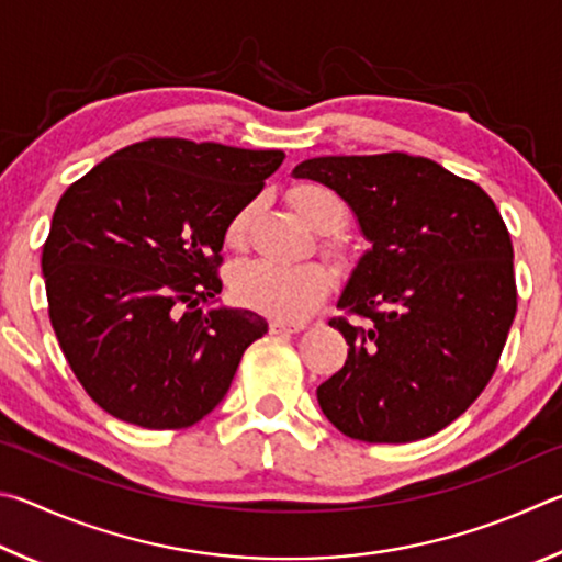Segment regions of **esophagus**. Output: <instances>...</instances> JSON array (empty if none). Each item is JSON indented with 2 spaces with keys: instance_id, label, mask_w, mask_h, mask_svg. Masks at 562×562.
<instances>
[{
  "instance_id": "34e87169",
  "label": "esophagus",
  "mask_w": 562,
  "mask_h": 562,
  "mask_svg": "<svg viewBox=\"0 0 562 562\" xmlns=\"http://www.w3.org/2000/svg\"><path fill=\"white\" fill-rule=\"evenodd\" d=\"M269 328H271V333H301V330H306V323L276 318L269 323Z\"/></svg>"
}]
</instances>
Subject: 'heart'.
Masks as SVG:
<instances>
[{
    "label": "heart",
    "instance_id": "heart-1",
    "mask_svg": "<svg viewBox=\"0 0 562 562\" xmlns=\"http://www.w3.org/2000/svg\"><path fill=\"white\" fill-rule=\"evenodd\" d=\"M293 210L318 234H338L348 220L346 202L323 184H299L291 192ZM254 206H244L226 224L224 241L239 249L249 232ZM234 299L246 308L276 318H306L333 289V276L318 263L276 266L269 261H244L229 276Z\"/></svg>",
    "mask_w": 562,
    "mask_h": 562
}]
</instances>
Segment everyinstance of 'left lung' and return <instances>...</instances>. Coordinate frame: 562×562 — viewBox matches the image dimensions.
Segmentation results:
<instances>
[{"label": "left lung", "instance_id": "left-lung-1", "mask_svg": "<svg viewBox=\"0 0 562 562\" xmlns=\"http://www.w3.org/2000/svg\"><path fill=\"white\" fill-rule=\"evenodd\" d=\"M293 177L330 187L370 241L338 306L372 323L330 321L350 350L316 390L323 415L370 445L431 437L486 387L516 318L514 246L494 200L405 153L311 157Z\"/></svg>", "mask_w": 562, "mask_h": 562}]
</instances>
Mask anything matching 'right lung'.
Instances as JSON below:
<instances>
[{
  "label": "right lung",
  "mask_w": 562,
  "mask_h": 562,
  "mask_svg": "<svg viewBox=\"0 0 562 562\" xmlns=\"http://www.w3.org/2000/svg\"><path fill=\"white\" fill-rule=\"evenodd\" d=\"M283 157L153 137L58 200L42 256L48 318L108 415L184 429L224 400L244 350L269 330L259 313L216 306L224 232Z\"/></svg>",
  "instance_id": "obj_1"
}]
</instances>
